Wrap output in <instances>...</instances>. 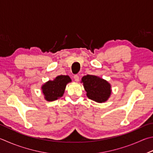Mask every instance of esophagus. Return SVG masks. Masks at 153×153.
Returning a JSON list of instances; mask_svg holds the SVG:
<instances>
[{"label":"esophagus","instance_id":"34e87169","mask_svg":"<svg viewBox=\"0 0 153 153\" xmlns=\"http://www.w3.org/2000/svg\"><path fill=\"white\" fill-rule=\"evenodd\" d=\"M74 78L75 79V81L76 82H79V77L77 76V75H75V76H74Z\"/></svg>","mask_w":153,"mask_h":153}]
</instances>
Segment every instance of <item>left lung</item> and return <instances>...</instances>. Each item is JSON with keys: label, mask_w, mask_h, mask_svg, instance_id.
<instances>
[{"label": "left lung", "mask_w": 153, "mask_h": 153, "mask_svg": "<svg viewBox=\"0 0 153 153\" xmlns=\"http://www.w3.org/2000/svg\"><path fill=\"white\" fill-rule=\"evenodd\" d=\"M81 83L89 99L98 103L106 102L112 93L111 85L106 80L94 75H87L82 78Z\"/></svg>", "instance_id": "left-lung-1"}]
</instances>
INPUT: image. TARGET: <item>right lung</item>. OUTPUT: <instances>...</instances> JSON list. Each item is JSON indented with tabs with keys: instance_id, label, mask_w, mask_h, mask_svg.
<instances>
[{
	"instance_id": "right-lung-1",
	"label": "right lung",
	"mask_w": 153,
	"mask_h": 153,
	"mask_svg": "<svg viewBox=\"0 0 153 153\" xmlns=\"http://www.w3.org/2000/svg\"><path fill=\"white\" fill-rule=\"evenodd\" d=\"M69 82H71V78L65 75H60L53 80H49L41 86L44 98L48 102H53L62 97L66 85Z\"/></svg>"
}]
</instances>
